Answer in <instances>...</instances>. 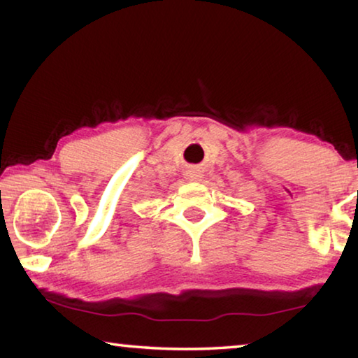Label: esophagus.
Here are the masks:
<instances>
[{
  "mask_svg": "<svg viewBox=\"0 0 358 358\" xmlns=\"http://www.w3.org/2000/svg\"><path fill=\"white\" fill-rule=\"evenodd\" d=\"M185 177H186V180H189V181H201L202 177H203V173L199 171L197 167H189L185 172Z\"/></svg>",
  "mask_w": 358,
  "mask_h": 358,
  "instance_id": "obj_1",
  "label": "esophagus"
}]
</instances>
